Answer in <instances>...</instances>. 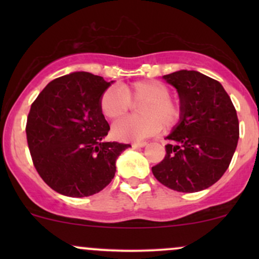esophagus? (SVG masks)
<instances>
[{
	"label": "esophagus",
	"instance_id": "obj_1",
	"mask_svg": "<svg viewBox=\"0 0 259 259\" xmlns=\"http://www.w3.org/2000/svg\"><path fill=\"white\" fill-rule=\"evenodd\" d=\"M146 145V142H134L133 147L134 148H140V147H144Z\"/></svg>",
	"mask_w": 259,
	"mask_h": 259
}]
</instances>
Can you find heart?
Wrapping results in <instances>:
<instances>
[{
	"mask_svg": "<svg viewBox=\"0 0 259 259\" xmlns=\"http://www.w3.org/2000/svg\"><path fill=\"white\" fill-rule=\"evenodd\" d=\"M170 90L165 84L154 80L112 86L103 92L100 108L106 118L115 120L124 117L132 108V103H140V118H126L113 125V135L123 141H135L156 135L164 129H171L179 123L181 109L171 99Z\"/></svg>",
	"mask_w": 259,
	"mask_h": 259,
	"instance_id": "obj_1",
	"label": "heart"
}]
</instances>
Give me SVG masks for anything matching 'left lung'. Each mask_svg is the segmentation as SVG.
Here are the masks:
<instances>
[{
	"instance_id": "8db88e82",
	"label": "left lung",
	"mask_w": 259,
	"mask_h": 259,
	"mask_svg": "<svg viewBox=\"0 0 259 259\" xmlns=\"http://www.w3.org/2000/svg\"><path fill=\"white\" fill-rule=\"evenodd\" d=\"M163 78L179 92L181 117L152 173L175 191H201L229 168L240 135L236 109L221 82L209 76L179 70Z\"/></svg>"
}]
</instances>
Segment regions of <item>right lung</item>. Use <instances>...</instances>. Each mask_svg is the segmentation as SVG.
Listing matches in <instances>:
<instances>
[{
  "label": "right lung",
  "instance_id": "add662e5",
  "mask_svg": "<svg viewBox=\"0 0 259 259\" xmlns=\"http://www.w3.org/2000/svg\"><path fill=\"white\" fill-rule=\"evenodd\" d=\"M111 82L75 72L52 80L32 102L25 126L29 151L41 179L58 194L100 192L114 178L118 156L130 147L102 141L109 125L100 99Z\"/></svg>",
  "mask_w": 259,
  "mask_h": 259
}]
</instances>
